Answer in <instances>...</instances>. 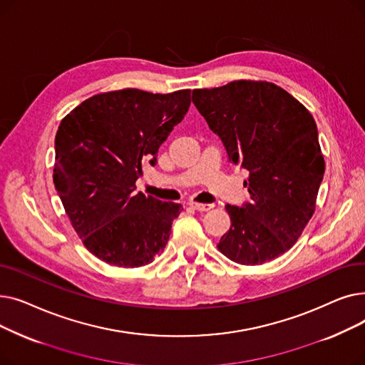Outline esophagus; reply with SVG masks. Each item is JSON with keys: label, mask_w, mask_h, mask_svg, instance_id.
Returning a JSON list of instances; mask_svg holds the SVG:
<instances>
[{"label": "esophagus", "mask_w": 365, "mask_h": 365, "mask_svg": "<svg viewBox=\"0 0 365 365\" xmlns=\"http://www.w3.org/2000/svg\"><path fill=\"white\" fill-rule=\"evenodd\" d=\"M190 207L197 210V212H207V210H210L213 205L212 204H201V202H190Z\"/></svg>", "instance_id": "1"}]
</instances>
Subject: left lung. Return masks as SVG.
<instances>
[{"label": "left lung", "instance_id": "8db88e82", "mask_svg": "<svg viewBox=\"0 0 365 365\" xmlns=\"http://www.w3.org/2000/svg\"><path fill=\"white\" fill-rule=\"evenodd\" d=\"M192 102L222 140L229 163L248 171L250 201L226 205L231 229L219 250L255 266L290 250L314 215L324 157L311 112L266 81H232L192 91Z\"/></svg>", "mask_w": 365, "mask_h": 365}]
</instances>
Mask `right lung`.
<instances>
[{"label":"right lung","instance_id":"1","mask_svg":"<svg viewBox=\"0 0 365 365\" xmlns=\"http://www.w3.org/2000/svg\"><path fill=\"white\" fill-rule=\"evenodd\" d=\"M190 105V90L153 94L124 88L96 94L56 133L54 186L87 250L120 267L148 264L164 247L183 207L136 192L145 163Z\"/></svg>","mask_w":365,"mask_h":365}]
</instances>
